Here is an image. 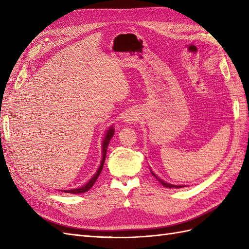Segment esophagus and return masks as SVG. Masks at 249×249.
Returning a JSON list of instances; mask_svg holds the SVG:
<instances>
[{"label":"esophagus","instance_id":"obj_1","mask_svg":"<svg viewBox=\"0 0 249 249\" xmlns=\"http://www.w3.org/2000/svg\"><path fill=\"white\" fill-rule=\"evenodd\" d=\"M135 120H137V115L135 114L133 112H129L127 114H125L124 116V122H126L127 124H132L134 123Z\"/></svg>","mask_w":249,"mask_h":249}]
</instances>
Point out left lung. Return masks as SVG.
<instances>
[{"instance_id":"obj_1","label":"left lung","mask_w":249,"mask_h":249,"mask_svg":"<svg viewBox=\"0 0 249 249\" xmlns=\"http://www.w3.org/2000/svg\"><path fill=\"white\" fill-rule=\"evenodd\" d=\"M150 171H152V170H150ZM152 175L154 176V177H156V178L158 179V180H159V182L164 186V187H167V188H182V187H184V186H177V185H172V184H168V183H165L164 182V180H162L161 178H158L156 175H155V173L152 171Z\"/></svg>"}]
</instances>
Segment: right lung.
Listing matches in <instances>:
<instances>
[{
  "label": "right lung",
  "mask_w": 249,
  "mask_h": 249,
  "mask_svg": "<svg viewBox=\"0 0 249 249\" xmlns=\"http://www.w3.org/2000/svg\"><path fill=\"white\" fill-rule=\"evenodd\" d=\"M113 135H114V129H113V127L111 126L109 130H107L106 136H105V139H104V141H103V145H102V147H103V152H102V153H103V159H102V162H101V165H100L99 169H97V171L95 172V175H94L91 178H90L84 186H82V187H80V188H77V189L63 190L65 193H72V194L84 193V192L88 191V190L90 189V188H91V187L94 185L95 180L97 179V178H99V176L101 175L102 169H103V167H104V163H105V159H106V154H107V148H108V145H109V142H110L111 138L113 137Z\"/></svg>",
  "instance_id": "obj_1"
}]
</instances>
